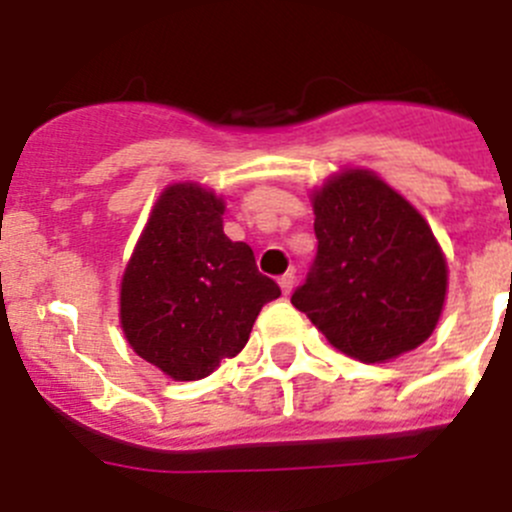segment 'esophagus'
Segmentation results:
<instances>
[{"instance_id":"1","label":"esophagus","mask_w":512,"mask_h":512,"mask_svg":"<svg viewBox=\"0 0 512 512\" xmlns=\"http://www.w3.org/2000/svg\"><path fill=\"white\" fill-rule=\"evenodd\" d=\"M277 282H280L282 292H285V295H290L292 285H295V272H290V270H287L285 275H280V277H277Z\"/></svg>"}]
</instances>
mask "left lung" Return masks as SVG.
<instances>
[{
  "label": "left lung",
  "mask_w": 512,
  "mask_h": 512,
  "mask_svg": "<svg viewBox=\"0 0 512 512\" xmlns=\"http://www.w3.org/2000/svg\"><path fill=\"white\" fill-rule=\"evenodd\" d=\"M312 210L317 255L292 305L355 360L423 345L448 290V262L423 215L367 170L327 180Z\"/></svg>",
  "instance_id": "1"
}]
</instances>
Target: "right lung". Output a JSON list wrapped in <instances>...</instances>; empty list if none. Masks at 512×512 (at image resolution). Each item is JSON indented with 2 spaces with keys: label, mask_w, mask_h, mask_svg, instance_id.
Segmentation results:
<instances>
[{
  "label": "right lung",
  "mask_w": 512,
  "mask_h": 512,
  "mask_svg": "<svg viewBox=\"0 0 512 512\" xmlns=\"http://www.w3.org/2000/svg\"><path fill=\"white\" fill-rule=\"evenodd\" d=\"M222 212L225 202L205 187H167L124 270V337L172 380H200L235 357L262 305L280 297L252 247L222 232Z\"/></svg>",
  "instance_id": "obj_1"
}]
</instances>
